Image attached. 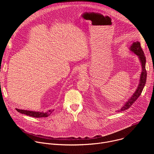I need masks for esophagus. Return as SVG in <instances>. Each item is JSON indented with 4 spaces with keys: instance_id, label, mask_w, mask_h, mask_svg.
Instances as JSON below:
<instances>
[{
    "instance_id": "obj_1",
    "label": "esophagus",
    "mask_w": 154,
    "mask_h": 154,
    "mask_svg": "<svg viewBox=\"0 0 154 154\" xmlns=\"http://www.w3.org/2000/svg\"><path fill=\"white\" fill-rule=\"evenodd\" d=\"M85 68H84V67H82L80 68L79 69V73L80 74H83L85 73Z\"/></svg>"
}]
</instances>
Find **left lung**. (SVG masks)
<instances>
[{
    "instance_id": "1",
    "label": "left lung",
    "mask_w": 154,
    "mask_h": 154,
    "mask_svg": "<svg viewBox=\"0 0 154 154\" xmlns=\"http://www.w3.org/2000/svg\"><path fill=\"white\" fill-rule=\"evenodd\" d=\"M129 51L132 53H134L138 56L139 60L141 63V72L140 76L139 83L138 85V86L137 88L135 91L132 95L131 96V97L129 99H127V100L122 105V106L116 112H122V111L125 110V109L129 108L131 105H132V104L137 100V99L141 95L146 82V78H147V72L146 70V57L144 56V53L141 49L140 42L139 41H136L133 42L132 45H131L129 49Z\"/></svg>"
}]
</instances>
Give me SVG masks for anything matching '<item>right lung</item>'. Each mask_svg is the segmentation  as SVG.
I'll return each mask as SVG.
<instances>
[{
  "mask_svg": "<svg viewBox=\"0 0 154 154\" xmlns=\"http://www.w3.org/2000/svg\"><path fill=\"white\" fill-rule=\"evenodd\" d=\"M16 110L21 113L26 115L27 116H30L34 118H46L49 116L54 111V109H49V110L44 112H36V111H31V110H26V109H16Z\"/></svg>",
  "mask_w": 154,
  "mask_h": 154,
  "instance_id": "add662e5",
  "label": "right lung"
}]
</instances>
